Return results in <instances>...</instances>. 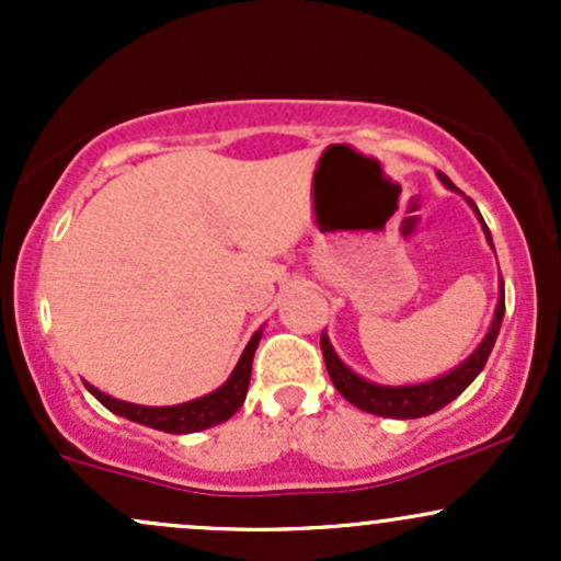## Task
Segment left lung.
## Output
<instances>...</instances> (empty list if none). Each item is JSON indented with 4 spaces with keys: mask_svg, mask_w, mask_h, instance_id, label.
Masks as SVG:
<instances>
[{
    "mask_svg": "<svg viewBox=\"0 0 561 561\" xmlns=\"http://www.w3.org/2000/svg\"><path fill=\"white\" fill-rule=\"evenodd\" d=\"M437 176H440V182L446 184L448 190H456L454 182H450L446 173H437ZM469 205H472L474 214H478V218L482 221L478 205H474L472 199H469ZM482 231H485L488 242L493 244L491 229L485 227V221H482ZM504 308H506L504 279H501V298H499V306H495L493 324H491V330H488L485 340H482L478 351H474L465 364L456 366V369L448 371L446 377L433 379V382L405 385V388H385V385L369 382V379L353 375V371L347 369L343 362H340L337 353L332 351L330 340H327V334L321 332V353H324L327 371H330L332 385L337 388L340 396H343L345 401H351L356 409L369 411V414L392 416V420H420V416L435 414V411H440L443 405H448L454 398H459L461 392L472 385V379L482 371V366H485L488 356H491V351L495 345V337H499L501 319H504Z\"/></svg>",
    "mask_w": 561,
    "mask_h": 561,
    "instance_id": "8db88e82",
    "label": "left lung"
}]
</instances>
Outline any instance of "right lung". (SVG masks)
I'll use <instances>...</instances> for the list:
<instances>
[{"label": "right lung", "instance_id": "add662e5", "mask_svg": "<svg viewBox=\"0 0 561 561\" xmlns=\"http://www.w3.org/2000/svg\"><path fill=\"white\" fill-rule=\"evenodd\" d=\"M259 343H261V332H255L253 337H250L248 347L242 351L240 364L234 366V371H231L227 382H224L218 390L210 392V396H203L197 398V401H190L182 405H137V403H126V401H118V398L105 396V392L92 388V385H87V390L92 392L105 409H111L113 414L145 424V427L163 430V433H171V435L197 433V430L227 422L234 411H240V405L244 403V396H248L250 371H253V356Z\"/></svg>", "mask_w": 561, "mask_h": 561}]
</instances>
